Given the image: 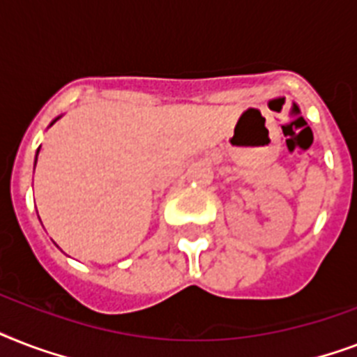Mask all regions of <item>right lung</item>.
<instances>
[{
  "label": "right lung",
  "mask_w": 357,
  "mask_h": 357,
  "mask_svg": "<svg viewBox=\"0 0 357 357\" xmlns=\"http://www.w3.org/2000/svg\"><path fill=\"white\" fill-rule=\"evenodd\" d=\"M59 119H61V116H57V119L53 120V122H52V123H50V126H53V123L57 122V120H59ZM38 151H40V148H38V150H36V155H35V165H36V157H38Z\"/></svg>",
  "instance_id": "right-lung-1"
}]
</instances>
